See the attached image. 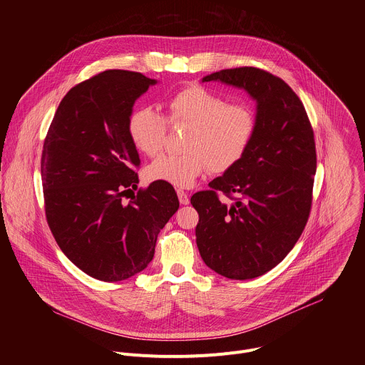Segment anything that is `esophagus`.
I'll list each match as a JSON object with an SVG mask.
<instances>
[{
	"instance_id": "34e87169",
	"label": "esophagus",
	"mask_w": 365,
	"mask_h": 365,
	"mask_svg": "<svg viewBox=\"0 0 365 365\" xmlns=\"http://www.w3.org/2000/svg\"><path fill=\"white\" fill-rule=\"evenodd\" d=\"M178 197H179V202H180L182 205H187V203H189V196H187V193H186L185 190L178 189Z\"/></svg>"
}]
</instances>
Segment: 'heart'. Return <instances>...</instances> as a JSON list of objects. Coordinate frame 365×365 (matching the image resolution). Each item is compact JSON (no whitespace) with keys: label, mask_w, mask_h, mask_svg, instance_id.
<instances>
[{"label":"heart","mask_w":365,"mask_h":365,"mask_svg":"<svg viewBox=\"0 0 365 365\" xmlns=\"http://www.w3.org/2000/svg\"><path fill=\"white\" fill-rule=\"evenodd\" d=\"M172 125H187L182 154H163L151 162L145 176L151 182H165L190 187L210 169L224 173L234 168L250 147L257 128L252 108L247 103H228L227 98L199 85L175 93L168 106ZM166 118L153 108L135 110L127 124L134 147L148 158L163 150L168 134Z\"/></svg>","instance_id":"heart-1"}]
</instances>
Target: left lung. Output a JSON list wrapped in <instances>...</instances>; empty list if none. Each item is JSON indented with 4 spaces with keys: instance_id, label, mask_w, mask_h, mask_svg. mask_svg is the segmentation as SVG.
<instances>
[{
    "instance_id": "left-lung-1",
    "label": "left lung",
    "mask_w": 365,
    "mask_h": 365,
    "mask_svg": "<svg viewBox=\"0 0 365 365\" xmlns=\"http://www.w3.org/2000/svg\"><path fill=\"white\" fill-rule=\"evenodd\" d=\"M241 88L257 102V128L242 159L190 197L205 264L232 280L276 267L302 235L317 173L314 130L293 89L257 68L224 69L202 82ZM235 202L222 204L217 192Z\"/></svg>"
}]
</instances>
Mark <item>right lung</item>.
<instances>
[{"label": "right lung", "instance_id": "add662e5", "mask_svg": "<svg viewBox=\"0 0 365 365\" xmlns=\"http://www.w3.org/2000/svg\"><path fill=\"white\" fill-rule=\"evenodd\" d=\"M155 83L138 72H101L65 95L44 138L41 182L50 231L76 267L102 282L143 272L179 207L165 182L123 200L137 187L140 166L128 118L137 98Z\"/></svg>", "mask_w": 365, "mask_h": 365}]
</instances>
